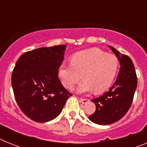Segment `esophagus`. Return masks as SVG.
I'll return each instance as SVG.
<instances>
[{
    "instance_id": "esophagus-1",
    "label": "esophagus",
    "mask_w": 147,
    "mask_h": 147,
    "mask_svg": "<svg viewBox=\"0 0 147 147\" xmlns=\"http://www.w3.org/2000/svg\"><path fill=\"white\" fill-rule=\"evenodd\" d=\"M88 102H89V100L87 98H80V102H82V104H87Z\"/></svg>"
}]
</instances>
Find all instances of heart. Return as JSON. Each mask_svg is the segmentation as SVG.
<instances>
[{"label":"heart","instance_id":"1","mask_svg":"<svg viewBox=\"0 0 147 147\" xmlns=\"http://www.w3.org/2000/svg\"><path fill=\"white\" fill-rule=\"evenodd\" d=\"M119 67V61L115 55L91 49L72 56L71 63L61 65L58 74L67 89L74 87L82 74L84 80L76 88L77 93H88L93 89L96 93H102L111 86Z\"/></svg>","mask_w":147,"mask_h":147}]
</instances>
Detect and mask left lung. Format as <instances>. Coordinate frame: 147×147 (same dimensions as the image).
I'll use <instances>...</instances> for the list:
<instances>
[{
    "mask_svg": "<svg viewBox=\"0 0 147 147\" xmlns=\"http://www.w3.org/2000/svg\"><path fill=\"white\" fill-rule=\"evenodd\" d=\"M120 62L116 80L109 90L98 98L91 99L96 105V112L89 116L95 124L107 125L124 117L129 110L137 88V76L132 59L109 46Z\"/></svg>",
    "mask_w": 147,
    "mask_h": 147,
    "instance_id": "obj_1",
    "label": "left lung"
}]
</instances>
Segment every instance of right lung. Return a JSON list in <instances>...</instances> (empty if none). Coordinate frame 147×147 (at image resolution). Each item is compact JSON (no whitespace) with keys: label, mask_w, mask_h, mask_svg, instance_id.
Here are the masks:
<instances>
[{"label":"right lung","mask_w":147,"mask_h":147,"mask_svg":"<svg viewBox=\"0 0 147 147\" xmlns=\"http://www.w3.org/2000/svg\"><path fill=\"white\" fill-rule=\"evenodd\" d=\"M65 49V45H59L28 51L14 67L11 85L15 100L23 113L34 121L43 123L57 117L72 96L58 77Z\"/></svg>","instance_id":"right-lung-1"}]
</instances>
